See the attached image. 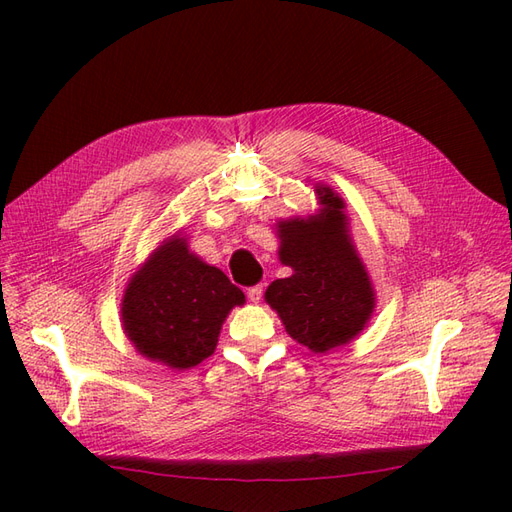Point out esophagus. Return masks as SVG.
<instances>
[{
  "mask_svg": "<svg viewBox=\"0 0 512 512\" xmlns=\"http://www.w3.org/2000/svg\"><path fill=\"white\" fill-rule=\"evenodd\" d=\"M247 299L252 303H258L262 299V284H256L252 288H247Z\"/></svg>",
  "mask_w": 512,
  "mask_h": 512,
  "instance_id": "1",
  "label": "esophagus"
}]
</instances>
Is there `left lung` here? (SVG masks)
Instances as JSON below:
<instances>
[{
	"mask_svg": "<svg viewBox=\"0 0 512 512\" xmlns=\"http://www.w3.org/2000/svg\"><path fill=\"white\" fill-rule=\"evenodd\" d=\"M320 213L277 222L280 260L290 277L275 280L265 299L292 339L329 352L359 335L376 307L367 269L348 235L344 198L316 185Z\"/></svg>",
	"mask_w": 512,
	"mask_h": 512,
	"instance_id": "left-lung-1",
	"label": "left lung"
}]
</instances>
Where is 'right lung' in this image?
Masks as SVG:
<instances>
[{
    "label": "right lung",
    "mask_w": 512,
    "mask_h": 512,
    "mask_svg": "<svg viewBox=\"0 0 512 512\" xmlns=\"http://www.w3.org/2000/svg\"><path fill=\"white\" fill-rule=\"evenodd\" d=\"M243 303L241 288L175 235L132 275L121 301V322L147 359L190 369L213 354L230 309Z\"/></svg>",
    "instance_id": "1"
}]
</instances>
